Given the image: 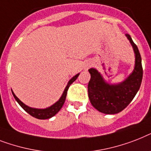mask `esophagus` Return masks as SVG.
Segmentation results:
<instances>
[{
	"label": "esophagus",
	"instance_id": "34e87169",
	"mask_svg": "<svg viewBox=\"0 0 151 151\" xmlns=\"http://www.w3.org/2000/svg\"><path fill=\"white\" fill-rule=\"evenodd\" d=\"M91 66V63H87V64L85 65V67H84V69L87 70L88 67H90Z\"/></svg>",
	"mask_w": 151,
	"mask_h": 151
}]
</instances>
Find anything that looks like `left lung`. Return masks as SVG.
<instances>
[{"label": "left lung", "mask_w": 151, "mask_h": 151, "mask_svg": "<svg viewBox=\"0 0 151 151\" xmlns=\"http://www.w3.org/2000/svg\"><path fill=\"white\" fill-rule=\"evenodd\" d=\"M135 53V67L127 79L119 84H110L95 68L88 70L91 79L88 83V97L91 105L100 112L116 114L130 103L139 91L143 78L141 56L137 45L129 34H126Z\"/></svg>", "instance_id": "8db88e82"}]
</instances>
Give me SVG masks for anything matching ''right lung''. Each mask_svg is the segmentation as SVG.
<instances>
[{
  "mask_svg": "<svg viewBox=\"0 0 151 151\" xmlns=\"http://www.w3.org/2000/svg\"><path fill=\"white\" fill-rule=\"evenodd\" d=\"M80 73L76 74L75 76H73L71 79L70 80L68 84H67V87L65 88L64 91H63V93L62 96L60 97V99H59L58 101H56V103H54L52 105L50 106V107L46 108V109H35V108H31L28 106V105H24L22 101H20L18 98H17L14 93L13 92V91H12V95L14 96V98L15 99V100L18 101V103L21 105V107L25 111H27L29 115H31L32 116L35 117L36 119H50L52 116H54L57 112H58L61 109V108L64 104L65 99H66V97H67V90L69 87L70 86V84L73 83V81H75V80L78 78V77L79 76Z\"/></svg>",
  "mask_w": 151,
  "mask_h": 151,
  "instance_id": "obj_1",
  "label": "right lung"
}]
</instances>
